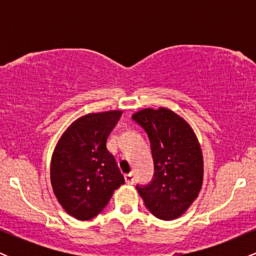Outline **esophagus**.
Listing matches in <instances>:
<instances>
[{"label": "esophagus", "mask_w": 256, "mask_h": 256, "mask_svg": "<svg viewBox=\"0 0 256 256\" xmlns=\"http://www.w3.org/2000/svg\"><path fill=\"white\" fill-rule=\"evenodd\" d=\"M124 178H125V182L128 184H132L134 182V173H126V174L124 176Z\"/></svg>", "instance_id": "obj_1"}]
</instances>
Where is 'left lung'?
<instances>
[{
	"instance_id": "obj_1",
	"label": "left lung",
	"mask_w": 256,
	"mask_h": 256,
	"mask_svg": "<svg viewBox=\"0 0 256 256\" xmlns=\"http://www.w3.org/2000/svg\"><path fill=\"white\" fill-rule=\"evenodd\" d=\"M150 140L154 176L137 185L149 212L158 219L180 216L198 198L204 180V158L192 128L167 108H146L132 116Z\"/></svg>"
}]
</instances>
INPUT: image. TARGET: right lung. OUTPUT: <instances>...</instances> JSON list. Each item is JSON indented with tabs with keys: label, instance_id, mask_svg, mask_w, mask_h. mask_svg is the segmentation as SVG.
I'll use <instances>...</instances> for the list:
<instances>
[{
	"label": "right lung",
	"instance_id": "obj_1",
	"mask_svg": "<svg viewBox=\"0 0 256 256\" xmlns=\"http://www.w3.org/2000/svg\"><path fill=\"white\" fill-rule=\"evenodd\" d=\"M122 110L91 113L76 120L58 140L52 158L50 180L58 201L78 220L96 216L114 190L125 183L106 143Z\"/></svg>",
	"mask_w": 256,
	"mask_h": 256
}]
</instances>
